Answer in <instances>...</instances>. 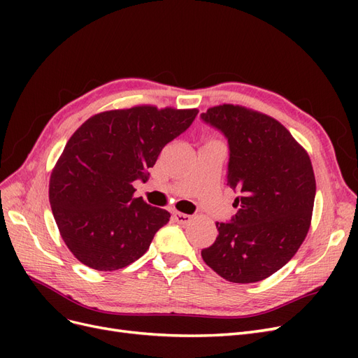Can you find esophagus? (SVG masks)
<instances>
[{"label": "esophagus", "mask_w": 358, "mask_h": 358, "mask_svg": "<svg viewBox=\"0 0 358 358\" xmlns=\"http://www.w3.org/2000/svg\"><path fill=\"white\" fill-rule=\"evenodd\" d=\"M175 220L182 224V225H187L192 221V216L187 215V213H180V212H175Z\"/></svg>", "instance_id": "1"}]
</instances>
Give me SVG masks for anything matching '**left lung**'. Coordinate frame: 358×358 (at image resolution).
<instances>
[{
    "mask_svg": "<svg viewBox=\"0 0 358 358\" xmlns=\"http://www.w3.org/2000/svg\"><path fill=\"white\" fill-rule=\"evenodd\" d=\"M229 138L227 185L239 192L230 222L201 251L204 263L236 284L258 282L296 255L309 231L315 175L297 140L275 117L239 104L201 113Z\"/></svg>",
    "mask_w": 358,
    "mask_h": 358,
    "instance_id": "1",
    "label": "left lung"
}]
</instances>
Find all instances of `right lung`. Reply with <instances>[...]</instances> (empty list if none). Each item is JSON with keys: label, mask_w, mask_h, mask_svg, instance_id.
<instances>
[{"label": "right lung", "mask_w": 358, "mask_h": 358, "mask_svg": "<svg viewBox=\"0 0 358 358\" xmlns=\"http://www.w3.org/2000/svg\"><path fill=\"white\" fill-rule=\"evenodd\" d=\"M197 109L138 104L91 116L70 137L49 180V201L64 243L85 266L113 272L134 263L170 220L164 209L134 197V180Z\"/></svg>", "instance_id": "add662e5"}]
</instances>
